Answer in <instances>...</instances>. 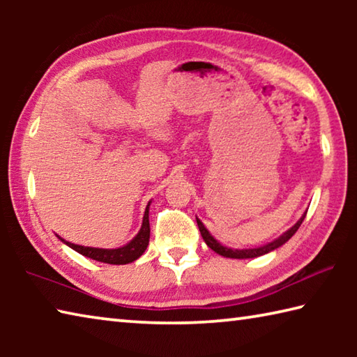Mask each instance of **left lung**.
<instances>
[{"instance_id": "1", "label": "left lung", "mask_w": 357, "mask_h": 357, "mask_svg": "<svg viewBox=\"0 0 357 357\" xmlns=\"http://www.w3.org/2000/svg\"><path fill=\"white\" fill-rule=\"evenodd\" d=\"M305 214L301 217L294 227L289 228L287 233H283L279 239H275V241H273V243L266 244L263 247H257V249H244V250H233V249H228V247H223L220 243H217V241L213 236H211L209 231L206 228H204V225H203L200 219H197V223H198V228H200V233H202V236L204 239V243L208 244L209 249H213L215 253H219V255L227 257V258H255V257H261V255H264V253H268L271 250H275L277 247L285 244L287 241L291 238L296 231H298L301 223L304 222Z\"/></svg>"}]
</instances>
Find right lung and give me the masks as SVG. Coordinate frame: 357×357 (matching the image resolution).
Listing matches in <instances>:
<instances>
[{
    "instance_id": "add662e5",
    "label": "right lung",
    "mask_w": 357,
    "mask_h": 357,
    "mask_svg": "<svg viewBox=\"0 0 357 357\" xmlns=\"http://www.w3.org/2000/svg\"><path fill=\"white\" fill-rule=\"evenodd\" d=\"M148 214H149V204L146 206V211H144L143 225L140 231H138L137 236L132 239L128 245L119 247V249H96V247H83V245L68 243V241L64 239L61 241L64 244L72 247L75 252L82 253V255L88 258H93L96 261H102L108 264H128V263L135 261L137 258H140L149 244V215Z\"/></svg>"
}]
</instances>
